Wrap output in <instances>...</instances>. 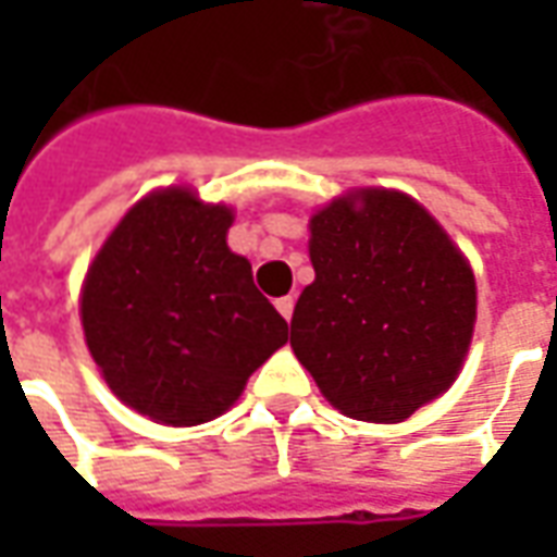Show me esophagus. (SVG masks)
I'll return each mask as SVG.
<instances>
[{"instance_id":"esophagus-1","label":"esophagus","mask_w":557,"mask_h":557,"mask_svg":"<svg viewBox=\"0 0 557 557\" xmlns=\"http://www.w3.org/2000/svg\"><path fill=\"white\" fill-rule=\"evenodd\" d=\"M277 310H280V315L289 322L292 310H295V298H292V295H286V298H277Z\"/></svg>"}]
</instances>
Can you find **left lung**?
I'll return each mask as SVG.
<instances>
[{
    "label": "left lung",
    "instance_id": "8db88e82",
    "mask_svg": "<svg viewBox=\"0 0 557 557\" xmlns=\"http://www.w3.org/2000/svg\"><path fill=\"white\" fill-rule=\"evenodd\" d=\"M315 280L292 315V349L327 403L397 423L462 367L478 292L447 232L394 190H358L310 220Z\"/></svg>",
    "mask_w": 557,
    "mask_h": 557
}]
</instances>
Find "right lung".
Here are the masks:
<instances>
[{"mask_svg":"<svg viewBox=\"0 0 557 557\" xmlns=\"http://www.w3.org/2000/svg\"><path fill=\"white\" fill-rule=\"evenodd\" d=\"M232 211L172 187L131 208L83 286V331L113 394L166 426H196L242 397L289 339L286 319L226 247Z\"/></svg>","mask_w":557,"mask_h":557,"instance_id":"add662e5","label":"right lung"}]
</instances>
